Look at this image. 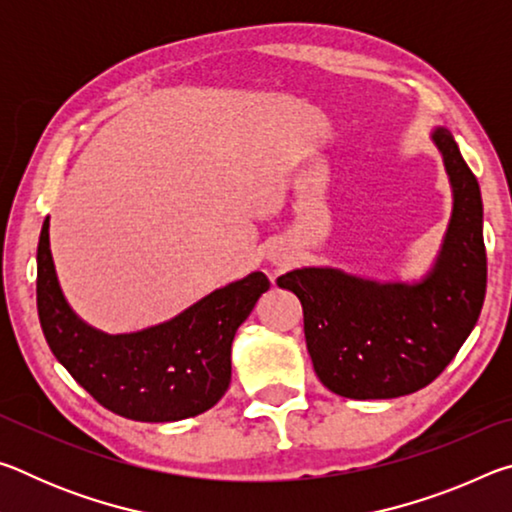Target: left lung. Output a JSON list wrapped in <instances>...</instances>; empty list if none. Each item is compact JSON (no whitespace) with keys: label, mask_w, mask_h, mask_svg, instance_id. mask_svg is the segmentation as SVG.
<instances>
[{"label":"left lung","mask_w":512,"mask_h":512,"mask_svg":"<svg viewBox=\"0 0 512 512\" xmlns=\"http://www.w3.org/2000/svg\"><path fill=\"white\" fill-rule=\"evenodd\" d=\"M454 189L443 250L420 284H377L336 268H298L277 287L298 296L318 379L350 400H391L431 384L479 320L488 259L476 176L447 128L433 133Z\"/></svg>","instance_id":"left-lung-1"}]
</instances>
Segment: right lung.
<instances>
[{"label": "right lung", "mask_w": 512, "mask_h": 512, "mask_svg": "<svg viewBox=\"0 0 512 512\" xmlns=\"http://www.w3.org/2000/svg\"><path fill=\"white\" fill-rule=\"evenodd\" d=\"M268 287L264 273H250L169 323L108 336L69 309L49 250V219L42 223L36 280L42 334L69 375L128 420L176 422L212 409L230 386L232 339Z\"/></svg>", "instance_id": "1"}]
</instances>
